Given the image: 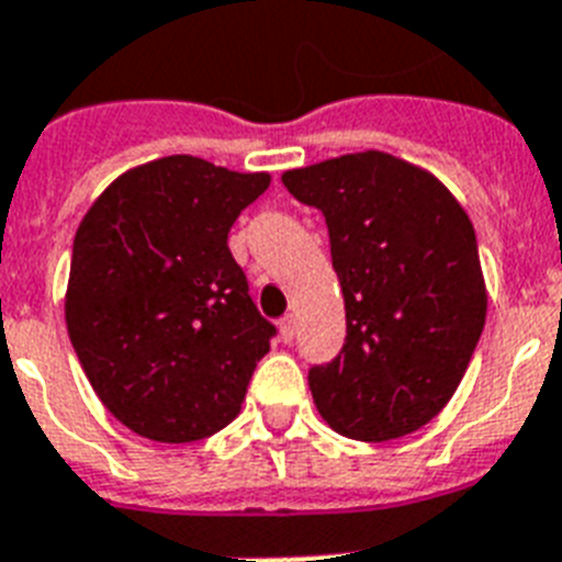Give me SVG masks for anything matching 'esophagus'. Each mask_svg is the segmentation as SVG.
I'll use <instances>...</instances> for the list:
<instances>
[{"label":"esophagus","mask_w":562,"mask_h":562,"mask_svg":"<svg viewBox=\"0 0 562 562\" xmlns=\"http://www.w3.org/2000/svg\"><path fill=\"white\" fill-rule=\"evenodd\" d=\"M280 335H282V340H285V344H291V340H294V337H296V317H294V314H285V317H282Z\"/></svg>","instance_id":"obj_1"}]
</instances>
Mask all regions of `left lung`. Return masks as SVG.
<instances>
[{"mask_svg":"<svg viewBox=\"0 0 562 562\" xmlns=\"http://www.w3.org/2000/svg\"><path fill=\"white\" fill-rule=\"evenodd\" d=\"M282 184L323 210L344 291V352L308 372L317 413L360 441L418 430L453 398L485 326L471 218L430 170L381 149L285 170Z\"/></svg>","mask_w":562,"mask_h":562,"instance_id":"1","label":"left lung"}]
</instances>
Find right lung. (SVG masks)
Masks as SVG:
<instances>
[{"instance_id":"add662e5","label":"right lung","mask_w":562,"mask_h":562,"mask_svg":"<svg viewBox=\"0 0 562 562\" xmlns=\"http://www.w3.org/2000/svg\"><path fill=\"white\" fill-rule=\"evenodd\" d=\"M268 184L164 155L117 176L77 227L68 337L103 407L144 439H207L239 415L273 326L227 234Z\"/></svg>"}]
</instances>
